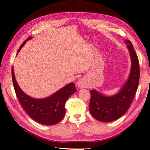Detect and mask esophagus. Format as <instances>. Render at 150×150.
<instances>
[{"instance_id":"34e87169","label":"esophagus","mask_w":150,"mask_h":150,"mask_svg":"<svg viewBox=\"0 0 150 150\" xmlns=\"http://www.w3.org/2000/svg\"><path fill=\"white\" fill-rule=\"evenodd\" d=\"M77 84L78 87L81 88H83L87 87V83H86V81L83 79H81L79 80Z\"/></svg>"}]
</instances>
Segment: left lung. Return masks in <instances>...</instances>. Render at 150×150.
I'll return each instance as SVG.
<instances>
[{
    "label": "left lung",
    "instance_id": "8db88e82",
    "mask_svg": "<svg viewBox=\"0 0 150 150\" xmlns=\"http://www.w3.org/2000/svg\"><path fill=\"white\" fill-rule=\"evenodd\" d=\"M131 59L128 79L118 93L105 96L96 89L91 91L89 110L94 118L103 122L115 121L123 116L130 107L138 87L139 65L138 56L130 40H125Z\"/></svg>",
    "mask_w": 150,
    "mask_h": 150
}]
</instances>
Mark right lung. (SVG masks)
Here are the masks:
<instances>
[{
	"label": "right lung",
	"mask_w": 150,
	"mask_h": 150,
	"mask_svg": "<svg viewBox=\"0 0 150 150\" xmlns=\"http://www.w3.org/2000/svg\"><path fill=\"white\" fill-rule=\"evenodd\" d=\"M31 38L32 37L28 38L20 45L17 54L28 40ZM12 78L15 93L24 110L33 120L43 125H54L62 120L65 115L66 101L77 91L74 83H71L48 97L38 99L26 95L20 88L15 79L13 67Z\"/></svg>",
	"instance_id": "1"
}]
</instances>
